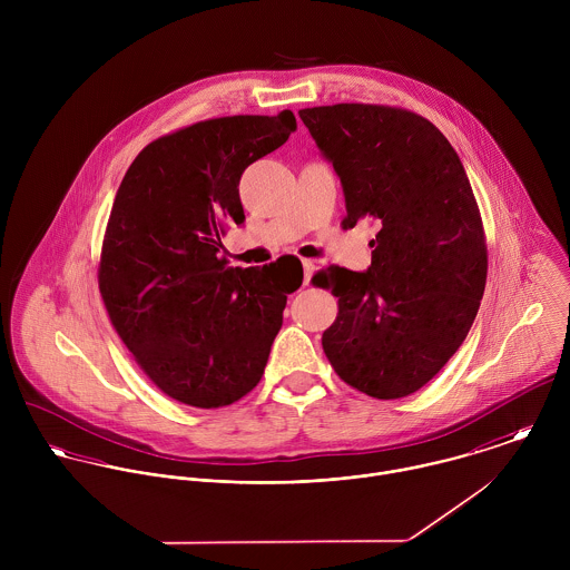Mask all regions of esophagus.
Returning a JSON list of instances; mask_svg holds the SVG:
<instances>
[{
    "label": "esophagus",
    "mask_w": 570,
    "mask_h": 570,
    "mask_svg": "<svg viewBox=\"0 0 570 570\" xmlns=\"http://www.w3.org/2000/svg\"><path fill=\"white\" fill-rule=\"evenodd\" d=\"M303 269H305V285H309L314 272H316V261L312 258H303Z\"/></svg>",
    "instance_id": "esophagus-1"
}]
</instances>
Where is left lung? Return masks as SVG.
<instances>
[{"instance_id": "8db88e82", "label": "left lung", "mask_w": 570, "mask_h": 570, "mask_svg": "<svg viewBox=\"0 0 570 570\" xmlns=\"http://www.w3.org/2000/svg\"><path fill=\"white\" fill-rule=\"evenodd\" d=\"M298 114L340 175L344 228L380 226L368 272L312 278L337 298L326 360L368 397H407L459 351L481 307L488 244L472 184L448 138L410 109L337 102Z\"/></svg>"}]
</instances>
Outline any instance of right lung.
I'll return each mask as SVG.
<instances>
[{
	"label": "right lung",
	"mask_w": 570,
	"mask_h": 570,
	"mask_svg": "<svg viewBox=\"0 0 570 570\" xmlns=\"http://www.w3.org/2000/svg\"><path fill=\"white\" fill-rule=\"evenodd\" d=\"M296 129L278 116L202 120L149 142L131 163L105 228L98 289L145 375L170 400L230 406L263 377L303 265L281 256L228 267L230 224H244L239 179Z\"/></svg>",
	"instance_id": "add662e5"
}]
</instances>
